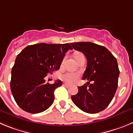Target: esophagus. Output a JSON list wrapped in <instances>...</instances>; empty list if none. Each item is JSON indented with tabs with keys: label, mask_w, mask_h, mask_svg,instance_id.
Segmentation results:
<instances>
[{
	"label": "esophagus",
	"mask_w": 133,
	"mask_h": 133,
	"mask_svg": "<svg viewBox=\"0 0 133 133\" xmlns=\"http://www.w3.org/2000/svg\"><path fill=\"white\" fill-rule=\"evenodd\" d=\"M64 86H65V87H70V85H68V84H67V83H64Z\"/></svg>",
	"instance_id": "esophagus-1"
}]
</instances>
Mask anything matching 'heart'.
<instances>
[{
  "instance_id": "heart-1",
  "label": "heart",
  "mask_w": 133,
  "mask_h": 133,
  "mask_svg": "<svg viewBox=\"0 0 133 133\" xmlns=\"http://www.w3.org/2000/svg\"><path fill=\"white\" fill-rule=\"evenodd\" d=\"M81 55H82V54H80V53H77V54H75V58ZM64 61H65V58L63 59L62 62V65L63 64H64ZM79 74H76V73L68 72V73H66V74H65L64 75H63L62 79L64 81H65V82H67L68 83L72 84V83H75V82L77 81V79H79Z\"/></svg>"
}]
</instances>
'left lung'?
Instances as JSON below:
<instances>
[{"label": "left lung", "instance_id": "left-lung-1", "mask_svg": "<svg viewBox=\"0 0 133 133\" xmlns=\"http://www.w3.org/2000/svg\"><path fill=\"white\" fill-rule=\"evenodd\" d=\"M84 54L87 61L83 79L93 83L78 87V93L71 96L73 102L82 111L96 114L108 107L118 85L119 75L117 59L106 47L90 42L71 43ZM87 82V83H88Z\"/></svg>", "mask_w": 133, "mask_h": 133}]
</instances>
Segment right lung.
I'll list each match as a JSON object with an SVG mask.
<instances>
[{
	"label": "right lung",
	"instance_id": "add662e5",
	"mask_svg": "<svg viewBox=\"0 0 133 133\" xmlns=\"http://www.w3.org/2000/svg\"><path fill=\"white\" fill-rule=\"evenodd\" d=\"M73 49L66 44H33L17 56L12 69L10 89L15 101L23 110L31 114L43 112L53 104L54 92L62 85L58 80L46 83L48 74L59 69L66 52Z\"/></svg>",
	"mask_w": 133,
	"mask_h": 133
}]
</instances>
